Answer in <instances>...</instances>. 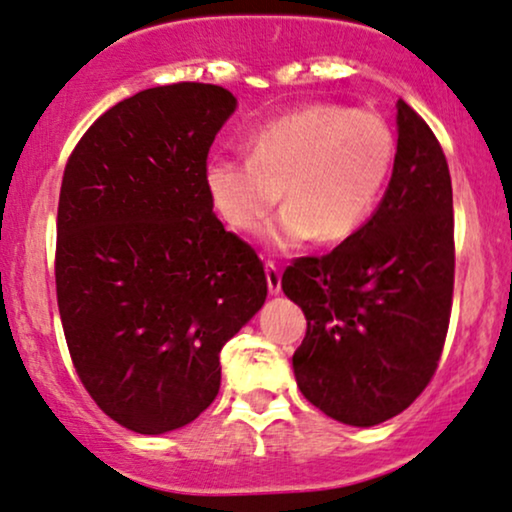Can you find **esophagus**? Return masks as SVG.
Masks as SVG:
<instances>
[{"label":"esophagus","mask_w":512,"mask_h":512,"mask_svg":"<svg viewBox=\"0 0 512 512\" xmlns=\"http://www.w3.org/2000/svg\"><path fill=\"white\" fill-rule=\"evenodd\" d=\"M264 272H267L269 293L279 295V293H281V272H279V267H276L274 262H267V267H264Z\"/></svg>","instance_id":"34e87169"}]
</instances>
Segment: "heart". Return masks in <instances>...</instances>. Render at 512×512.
I'll use <instances>...</instances> for the list:
<instances>
[{"label": "heart", "instance_id": "heart-1", "mask_svg": "<svg viewBox=\"0 0 512 512\" xmlns=\"http://www.w3.org/2000/svg\"><path fill=\"white\" fill-rule=\"evenodd\" d=\"M396 138L379 114L317 102L264 123L250 157L212 155L209 205L231 229L255 233L279 205L267 243L293 250L305 240L343 243L365 226L389 181Z\"/></svg>", "mask_w": 512, "mask_h": 512}]
</instances>
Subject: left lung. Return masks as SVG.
<instances>
[{"mask_svg":"<svg viewBox=\"0 0 512 512\" xmlns=\"http://www.w3.org/2000/svg\"><path fill=\"white\" fill-rule=\"evenodd\" d=\"M453 188L432 128L398 100V150L377 212L322 257H298L281 288L303 307L293 355L303 396L331 420L374 427L432 381L453 305Z\"/></svg>","mask_w":512,"mask_h":512,"instance_id":"8db88e82","label":"left lung"}]
</instances>
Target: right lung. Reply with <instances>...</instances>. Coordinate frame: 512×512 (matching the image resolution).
Instances as JSON below:
<instances>
[{"label": "right lung", "instance_id": "obj_1", "mask_svg": "<svg viewBox=\"0 0 512 512\" xmlns=\"http://www.w3.org/2000/svg\"><path fill=\"white\" fill-rule=\"evenodd\" d=\"M236 97L207 83L128 97L85 131L57 212V303L85 391L121 427L164 434L217 398L219 353L267 298L226 231L205 164Z\"/></svg>", "mask_w": 512, "mask_h": 512}]
</instances>
